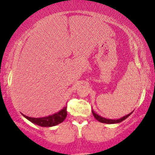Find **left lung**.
<instances>
[{
    "mask_svg": "<svg viewBox=\"0 0 155 155\" xmlns=\"http://www.w3.org/2000/svg\"><path fill=\"white\" fill-rule=\"evenodd\" d=\"M133 112H131L130 114H127V116H124V117H123L122 118H120V119H118V120H111V119H107V118H104V117H102L101 116H99L98 114H97L96 113L94 112V110H92V114L93 116L94 117V118H95L96 120H97V121H99V122L102 123V124H118V123H120L122 122V121H124V120L127 119V117H128L130 115V114H132Z\"/></svg>",
    "mask_w": 155,
    "mask_h": 155,
    "instance_id": "1",
    "label": "left lung"
}]
</instances>
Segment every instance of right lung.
I'll return each mask as SVG.
<instances>
[{"mask_svg":"<svg viewBox=\"0 0 155 155\" xmlns=\"http://www.w3.org/2000/svg\"><path fill=\"white\" fill-rule=\"evenodd\" d=\"M67 115V107H64L63 109H61L59 112L56 113V114H52V115H49L48 116V117H45L34 118L30 117H27V116L22 114V116H23L24 117L26 118V119L28 120H29L30 122L42 127H54V126L62 123L63 121L66 119Z\"/></svg>","mask_w":155,"mask_h":155,"instance_id":"add662e5","label":"right lung"}]
</instances>
